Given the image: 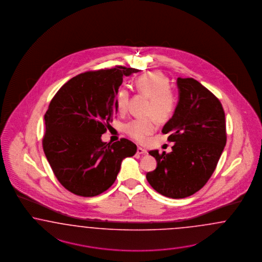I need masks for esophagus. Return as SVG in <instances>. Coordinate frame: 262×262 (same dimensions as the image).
Listing matches in <instances>:
<instances>
[{
  "label": "esophagus",
  "mask_w": 262,
  "mask_h": 262,
  "mask_svg": "<svg viewBox=\"0 0 262 262\" xmlns=\"http://www.w3.org/2000/svg\"><path fill=\"white\" fill-rule=\"evenodd\" d=\"M136 153H137L138 155H145V154H147V151L145 150V149L141 148V147H137Z\"/></svg>",
  "instance_id": "34e87169"
}]
</instances>
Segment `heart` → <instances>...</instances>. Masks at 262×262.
Wrapping results in <instances>:
<instances>
[{"instance_id":"obj_1","label":"heart","mask_w":262,"mask_h":262,"mask_svg":"<svg viewBox=\"0 0 262 262\" xmlns=\"http://www.w3.org/2000/svg\"><path fill=\"white\" fill-rule=\"evenodd\" d=\"M136 91L149 98L147 106V118H138L127 122L124 128L132 138L138 142H144L147 137L152 135L158 120L164 121L172 115L176 109V98L170 92V83L168 78L160 71L144 74L136 79ZM129 94L126 89H121L117 94V103L120 109H125L128 102Z\"/></svg>"}]
</instances>
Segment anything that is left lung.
Listing matches in <instances>:
<instances>
[{"label": "left lung", "mask_w": 262, "mask_h": 262, "mask_svg": "<svg viewBox=\"0 0 262 262\" xmlns=\"http://www.w3.org/2000/svg\"><path fill=\"white\" fill-rule=\"evenodd\" d=\"M178 102L162 133L174 142L172 151H149L157 168L147 172L149 184L172 199L199 191L216 168L226 144L225 114L219 98L193 78H178Z\"/></svg>", "instance_id": "1"}]
</instances>
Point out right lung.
<instances>
[{
    "mask_svg": "<svg viewBox=\"0 0 262 262\" xmlns=\"http://www.w3.org/2000/svg\"><path fill=\"white\" fill-rule=\"evenodd\" d=\"M139 70L116 66L79 74L63 84L45 114L42 148L54 176L78 196L94 197L115 182L122 161L136 154L130 140H101L118 111L124 76Z\"/></svg>",
    "mask_w": 262,
    "mask_h": 262,
    "instance_id": "1",
    "label": "right lung"
}]
</instances>
